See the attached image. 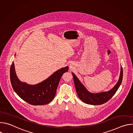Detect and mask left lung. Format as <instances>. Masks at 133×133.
Returning <instances> with one entry per match:
<instances>
[{"label": "left lung", "mask_w": 133, "mask_h": 133, "mask_svg": "<svg viewBox=\"0 0 133 133\" xmlns=\"http://www.w3.org/2000/svg\"><path fill=\"white\" fill-rule=\"evenodd\" d=\"M75 88L78 97L85 103L90 105H102L108 102L114 95L118 88L119 87L123 79V68L121 67V74L117 83L111 89L108 91H105L99 93L93 94L89 92L85 86L80 82L74 73H72Z\"/></svg>", "instance_id": "left-lung-1"}]
</instances>
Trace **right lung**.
Segmentation results:
<instances>
[{"label":"right lung","instance_id":"add662e5","mask_svg":"<svg viewBox=\"0 0 133 133\" xmlns=\"http://www.w3.org/2000/svg\"><path fill=\"white\" fill-rule=\"evenodd\" d=\"M68 70V66L63 68L55 72L44 82L30 85L18 79L12 62L10 70V82L14 91L22 99L32 105H44L53 99L62 76Z\"/></svg>","mask_w":133,"mask_h":133}]
</instances>
